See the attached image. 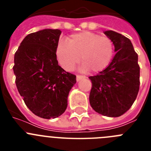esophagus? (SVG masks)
Returning <instances> with one entry per match:
<instances>
[{
  "label": "esophagus",
  "mask_w": 151,
  "mask_h": 151,
  "mask_svg": "<svg viewBox=\"0 0 151 151\" xmlns=\"http://www.w3.org/2000/svg\"><path fill=\"white\" fill-rule=\"evenodd\" d=\"M86 77L85 76H79V75H77L76 76V80L77 82H78V81H80L81 79H82V78H85Z\"/></svg>",
  "instance_id": "esophagus-1"
}]
</instances>
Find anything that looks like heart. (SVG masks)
Returning a JSON list of instances; mask_svg holds the SVG:
<instances>
[{"label": "heart", "instance_id": "obj_1", "mask_svg": "<svg viewBox=\"0 0 151 151\" xmlns=\"http://www.w3.org/2000/svg\"><path fill=\"white\" fill-rule=\"evenodd\" d=\"M114 51L112 40L106 36L90 32H81L72 35L69 42L60 41L56 48V55L60 66L66 71H71L79 62L82 69H88L97 73L110 63Z\"/></svg>", "mask_w": 151, "mask_h": 151}]
</instances>
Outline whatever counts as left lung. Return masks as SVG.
<instances>
[{"instance_id":"obj_1","label":"left lung","mask_w":151,"mask_h":151,"mask_svg":"<svg viewBox=\"0 0 151 151\" xmlns=\"http://www.w3.org/2000/svg\"><path fill=\"white\" fill-rule=\"evenodd\" d=\"M104 33L112 40L116 53L106 69L89 77L92 83L89 101L97 113L118 117L130 109L138 95L140 85L138 54L125 36L112 30Z\"/></svg>"}]
</instances>
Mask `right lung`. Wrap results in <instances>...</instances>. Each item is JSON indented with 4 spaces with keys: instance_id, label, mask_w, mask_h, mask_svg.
<instances>
[{
    "instance_id": "add662e5",
    "label": "right lung",
    "mask_w": 151,
    "mask_h": 151,
    "mask_svg": "<svg viewBox=\"0 0 151 151\" xmlns=\"http://www.w3.org/2000/svg\"><path fill=\"white\" fill-rule=\"evenodd\" d=\"M61 31L45 29L25 37L14 55L17 89L31 111L44 119L62 115L76 76L58 64L56 48Z\"/></svg>"
}]
</instances>
